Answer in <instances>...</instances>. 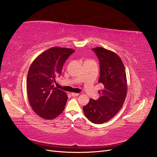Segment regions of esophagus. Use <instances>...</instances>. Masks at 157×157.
Wrapping results in <instances>:
<instances>
[{
  "mask_svg": "<svg viewBox=\"0 0 157 157\" xmlns=\"http://www.w3.org/2000/svg\"><path fill=\"white\" fill-rule=\"evenodd\" d=\"M71 95L72 97H76V96L79 95V94H78V93H71Z\"/></svg>",
  "mask_w": 157,
  "mask_h": 157,
  "instance_id": "1",
  "label": "esophagus"
}]
</instances>
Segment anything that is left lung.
Here are the masks:
<instances>
[{
    "instance_id": "8db88e82",
    "label": "left lung",
    "mask_w": 157,
    "mask_h": 157,
    "mask_svg": "<svg viewBox=\"0 0 157 157\" xmlns=\"http://www.w3.org/2000/svg\"><path fill=\"white\" fill-rule=\"evenodd\" d=\"M99 60V83L104 86L97 100L91 99L83 107L84 114L95 124L108 121L117 114L125 100L127 92L126 72L119 56L101 47L93 48Z\"/></svg>"
}]
</instances>
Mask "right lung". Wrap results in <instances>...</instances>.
<instances>
[{"instance_id":"obj_1","label":"right lung","mask_w":157,"mask_h":157,"mask_svg":"<svg viewBox=\"0 0 157 157\" xmlns=\"http://www.w3.org/2000/svg\"><path fill=\"white\" fill-rule=\"evenodd\" d=\"M74 52L71 48L53 47L32 63L27 75V94L32 109L40 117L52 119L64 110L67 96L55 87L54 83L61 74L66 60Z\"/></svg>"}]
</instances>
